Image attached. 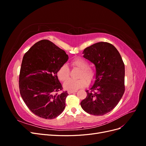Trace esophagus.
<instances>
[{"instance_id": "esophagus-1", "label": "esophagus", "mask_w": 146, "mask_h": 146, "mask_svg": "<svg viewBox=\"0 0 146 146\" xmlns=\"http://www.w3.org/2000/svg\"><path fill=\"white\" fill-rule=\"evenodd\" d=\"M77 91H68V92L69 94H72V93H75V92H76Z\"/></svg>"}]
</instances>
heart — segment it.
Instances as JSON below:
<instances>
[{"label":"heart","instance_id":"b5f03b06","mask_svg":"<svg viewBox=\"0 0 146 146\" xmlns=\"http://www.w3.org/2000/svg\"><path fill=\"white\" fill-rule=\"evenodd\" d=\"M71 64L74 67H76L80 69L78 73V80L70 79L64 83V88L66 90L74 91L80 88L85 87L88 84L93 82L96 77V69L89 66L88 61L81 58H77L73 60ZM57 76L61 81H66L68 80L70 76V70L68 66L66 64L61 66L57 72Z\"/></svg>","mask_w":146,"mask_h":146}]
</instances>
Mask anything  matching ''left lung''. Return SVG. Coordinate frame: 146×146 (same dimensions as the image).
Wrapping results in <instances>:
<instances>
[{"label":"left lung","mask_w":146,"mask_h":146,"mask_svg":"<svg viewBox=\"0 0 146 146\" xmlns=\"http://www.w3.org/2000/svg\"><path fill=\"white\" fill-rule=\"evenodd\" d=\"M83 54L95 65L96 77L81 107L92 115H104L115 108L124 93V64L116 48L108 42L95 43Z\"/></svg>","instance_id":"obj_1"}]
</instances>
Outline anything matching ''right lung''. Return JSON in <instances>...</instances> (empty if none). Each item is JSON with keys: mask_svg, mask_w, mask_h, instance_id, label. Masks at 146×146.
Segmentation results:
<instances>
[{"mask_svg": "<svg viewBox=\"0 0 146 146\" xmlns=\"http://www.w3.org/2000/svg\"><path fill=\"white\" fill-rule=\"evenodd\" d=\"M68 58L64 50L47 39L35 43L25 54L19 74L20 94L36 116L52 119L63 111L68 93H58L62 86L57 72Z\"/></svg>", "mask_w": 146, "mask_h": 146, "instance_id": "obj_1", "label": "right lung"}]
</instances>
